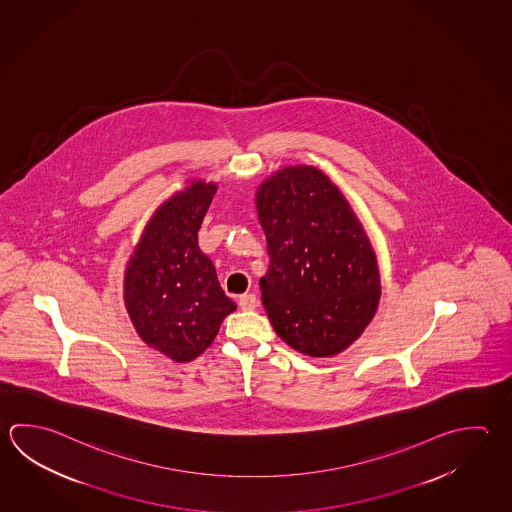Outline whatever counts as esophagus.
Here are the masks:
<instances>
[{"mask_svg": "<svg viewBox=\"0 0 512 512\" xmlns=\"http://www.w3.org/2000/svg\"><path fill=\"white\" fill-rule=\"evenodd\" d=\"M238 305H240L242 310H254L256 305H258V299H256L254 294H242L240 299H238Z\"/></svg>", "mask_w": 512, "mask_h": 512, "instance_id": "obj_1", "label": "esophagus"}]
</instances>
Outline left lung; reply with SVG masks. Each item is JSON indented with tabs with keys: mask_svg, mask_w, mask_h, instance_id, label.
<instances>
[{
	"mask_svg": "<svg viewBox=\"0 0 512 512\" xmlns=\"http://www.w3.org/2000/svg\"><path fill=\"white\" fill-rule=\"evenodd\" d=\"M256 205L270 258L260 279L270 323L301 354H339L372 321L381 296L363 225L330 178L310 166L265 180Z\"/></svg>",
	"mask_w": 512,
	"mask_h": 512,
	"instance_id": "obj_1",
	"label": "left lung"
}]
</instances>
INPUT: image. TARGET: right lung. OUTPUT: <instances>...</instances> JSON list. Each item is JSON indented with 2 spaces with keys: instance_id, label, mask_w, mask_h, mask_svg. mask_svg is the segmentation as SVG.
<instances>
[{
  "instance_id": "right-lung-1",
  "label": "right lung",
  "mask_w": 512,
  "mask_h": 512,
  "mask_svg": "<svg viewBox=\"0 0 512 512\" xmlns=\"http://www.w3.org/2000/svg\"><path fill=\"white\" fill-rule=\"evenodd\" d=\"M216 193L193 182L158 207L131 256L124 301L144 343L178 363L193 361L236 305L225 296L198 231Z\"/></svg>"
}]
</instances>
